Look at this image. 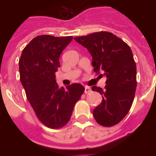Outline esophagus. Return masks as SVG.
Returning a JSON list of instances; mask_svg holds the SVG:
<instances>
[{
	"label": "esophagus",
	"mask_w": 156,
	"mask_h": 156,
	"mask_svg": "<svg viewBox=\"0 0 156 156\" xmlns=\"http://www.w3.org/2000/svg\"><path fill=\"white\" fill-rule=\"evenodd\" d=\"M92 92V89L89 87H88V86H86L85 87V89H84V93L87 94H90Z\"/></svg>",
	"instance_id": "1"
}]
</instances>
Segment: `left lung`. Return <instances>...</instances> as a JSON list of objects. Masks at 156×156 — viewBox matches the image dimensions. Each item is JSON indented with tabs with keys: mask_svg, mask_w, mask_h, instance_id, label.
Masks as SVG:
<instances>
[{
	"mask_svg": "<svg viewBox=\"0 0 156 156\" xmlns=\"http://www.w3.org/2000/svg\"><path fill=\"white\" fill-rule=\"evenodd\" d=\"M74 39L90 52L94 71H103L107 77L105 89L92 88L103 97L101 104L94 109V117L102 126H114L126 116L134 101L137 81L132 51L126 42L108 32H94Z\"/></svg>",
	"mask_w": 156,
	"mask_h": 156,
	"instance_id": "left-lung-1",
	"label": "left lung"
}]
</instances>
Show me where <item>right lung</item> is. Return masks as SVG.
<instances>
[{
	"label": "right lung",
	"mask_w": 156,
	"mask_h": 156,
	"mask_svg": "<svg viewBox=\"0 0 156 156\" xmlns=\"http://www.w3.org/2000/svg\"><path fill=\"white\" fill-rule=\"evenodd\" d=\"M72 40L73 37L37 36L26 46L19 59L20 80L27 98L37 119L51 129L68 124L84 92L80 83L59 88L55 79L60 54Z\"/></svg>",
	"instance_id": "right-lung-1"
}]
</instances>
